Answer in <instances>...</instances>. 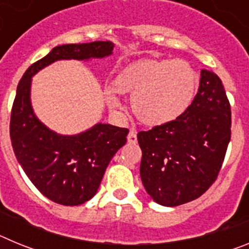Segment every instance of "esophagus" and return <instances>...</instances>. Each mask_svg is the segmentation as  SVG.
Segmentation results:
<instances>
[{
	"label": "esophagus",
	"instance_id": "1",
	"mask_svg": "<svg viewBox=\"0 0 249 249\" xmlns=\"http://www.w3.org/2000/svg\"><path fill=\"white\" fill-rule=\"evenodd\" d=\"M127 140H128V143H132V144L137 143V135H136V131H133V129L129 131Z\"/></svg>",
	"mask_w": 249,
	"mask_h": 249
}]
</instances>
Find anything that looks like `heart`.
I'll use <instances>...</instances> for the list:
<instances>
[{
  "mask_svg": "<svg viewBox=\"0 0 249 249\" xmlns=\"http://www.w3.org/2000/svg\"><path fill=\"white\" fill-rule=\"evenodd\" d=\"M198 73L183 59H142L118 72L113 88L106 89L111 108L120 109L118 93L131 94L133 113L149 126L172 122L187 111L195 97Z\"/></svg>",
  "mask_w": 249,
  "mask_h": 249,
  "instance_id": "obj_1",
  "label": "heart"
}]
</instances>
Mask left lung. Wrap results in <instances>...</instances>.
<instances>
[{
  "label": "left lung",
  "instance_id": "8db88e82",
  "mask_svg": "<svg viewBox=\"0 0 249 249\" xmlns=\"http://www.w3.org/2000/svg\"><path fill=\"white\" fill-rule=\"evenodd\" d=\"M137 140L141 179L153 201L176 207L201 197L218 176L231 140V106L219 77L202 70L187 111L138 132Z\"/></svg>",
  "mask_w": 249,
  "mask_h": 249
}]
</instances>
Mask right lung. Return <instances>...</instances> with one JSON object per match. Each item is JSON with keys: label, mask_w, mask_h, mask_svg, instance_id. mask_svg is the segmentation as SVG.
I'll list each match as a JSON object with an SVG mask.
<instances>
[{"label": "right lung", "mask_w": 249, "mask_h": 249, "mask_svg": "<svg viewBox=\"0 0 249 249\" xmlns=\"http://www.w3.org/2000/svg\"><path fill=\"white\" fill-rule=\"evenodd\" d=\"M111 41L72 43L52 48L28 67L17 86L10 136L18 163L37 190L51 201L78 206L89 201L116 152L127 142L128 129L96 123L77 135H59L45 126L31 105L32 77L61 59L89 61L113 53Z\"/></svg>", "instance_id": "right-lung-1"}]
</instances>
